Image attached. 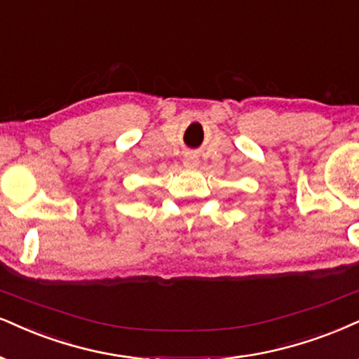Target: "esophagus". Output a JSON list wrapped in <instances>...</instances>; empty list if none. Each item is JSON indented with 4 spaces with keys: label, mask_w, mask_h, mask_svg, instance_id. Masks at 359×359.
<instances>
[{
    "label": "esophagus",
    "mask_w": 359,
    "mask_h": 359,
    "mask_svg": "<svg viewBox=\"0 0 359 359\" xmlns=\"http://www.w3.org/2000/svg\"><path fill=\"white\" fill-rule=\"evenodd\" d=\"M198 163H200V161H198V158L193 156V154H187V156H184V159H183V165L187 168H196Z\"/></svg>",
    "instance_id": "esophagus-1"
}]
</instances>
